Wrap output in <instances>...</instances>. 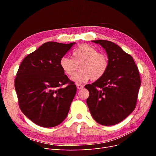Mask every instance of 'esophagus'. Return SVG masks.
Masks as SVG:
<instances>
[{
  "label": "esophagus",
  "mask_w": 156,
  "mask_h": 156,
  "mask_svg": "<svg viewBox=\"0 0 156 156\" xmlns=\"http://www.w3.org/2000/svg\"><path fill=\"white\" fill-rule=\"evenodd\" d=\"M77 86V88L80 90V89H82L83 88V85H82V84H76Z\"/></svg>",
  "instance_id": "1"
}]
</instances>
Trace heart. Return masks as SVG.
I'll use <instances>...</instances> for the list:
<instances>
[{"instance_id":"obj_1","label":"heart","mask_w":156,"mask_h":156,"mask_svg":"<svg viewBox=\"0 0 156 156\" xmlns=\"http://www.w3.org/2000/svg\"><path fill=\"white\" fill-rule=\"evenodd\" d=\"M72 58L63 56L60 60V67L69 77L75 74L79 64L80 71L72 77L77 83L87 82L91 79L97 81L104 75L108 68V58L104 53H99L93 46L81 44L73 50Z\"/></svg>"}]
</instances>
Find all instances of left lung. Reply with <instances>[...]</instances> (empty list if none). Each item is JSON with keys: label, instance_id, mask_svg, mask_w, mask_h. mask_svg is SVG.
Masks as SVG:
<instances>
[{"label": "left lung", "instance_id": "1", "mask_svg": "<svg viewBox=\"0 0 156 156\" xmlns=\"http://www.w3.org/2000/svg\"><path fill=\"white\" fill-rule=\"evenodd\" d=\"M105 49L108 68L103 76L85 87L93 119L103 126L115 125L135 109L140 86L139 69L132 56L110 41L94 40Z\"/></svg>", "mask_w": 156, "mask_h": 156}]
</instances>
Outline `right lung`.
<instances>
[{
  "instance_id": "right-lung-1",
  "label": "right lung",
  "mask_w": 156,
  "mask_h": 156,
  "mask_svg": "<svg viewBox=\"0 0 156 156\" xmlns=\"http://www.w3.org/2000/svg\"><path fill=\"white\" fill-rule=\"evenodd\" d=\"M75 44L48 41L23 59L15 79L19 105L27 118L44 127L66 118L76 85L60 67V60Z\"/></svg>"
}]
</instances>
